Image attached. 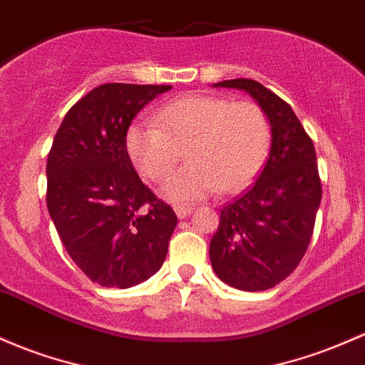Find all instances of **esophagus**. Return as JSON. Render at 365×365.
Instances as JSON below:
<instances>
[{
	"label": "esophagus",
	"mask_w": 365,
	"mask_h": 365,
	"mask_svg": "<svg viewBox=\"0 0 365 365\" xmlns=\"http://www.w3.org/2000/svg\"><path fill=\"white\" fill-rule=\"evenodd\" d=\"M175 213L178 218H187L192 213V207L190 206H183V204H176L175 206Z\"/></svg>",
	"instance_id": "esophagus-1"
}]
</instances>
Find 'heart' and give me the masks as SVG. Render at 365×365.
I'll list each match as a JSON object with an SVG mask.
<instances>
[{"label":"heart","mask_w":365,"mask_h":365,"mask_svg":"<svg viewBox=\"0 0 365 365\" xmlns=\"http://www.w3.org/2000/svg\"><path fill=\"white\" fill-rule=\"evenodd\" d=\"M124 142L133 166L150 182L166 178L185 149L189 164L166 180L163 194L192 202L241 190L255 178L270 145V123L250 100L185 95L159 107L154 123L131 124Z\"/></svg>","instance_id":"heart-1"}]
</instances>
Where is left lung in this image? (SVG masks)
Masks as SVG:
<instances>
[{
  "label": "left lung",
  "instance_id": "8db88e82",
  "mask_svg": "<svg viewBox=\"0 0 365 365\" xmlns=\"http://www.w3.org/2000/svg\"><path fill=\"white\" fill-rule=\"evenodd\" d=\"M215 86L247 91L265 110L272 142L256 182L220 210L210 259L228 286L265 291L291 275L308 250L322 199L317 155L294 110L274 91L253 79Z\"/></svg>",
  "mask_w": 365,
  "mask_h": 365
}]
</instances>
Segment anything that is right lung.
Instances as JSON below:
<instances>
[{
  "label": "right lung",
  "instance_id": "right-lung-1",
  "mask_svg": "<svg viewBox=\"0 0 365 365\" xmlns=\"http://www.w3.org/2000/svg\"><path fill=\"white\" fill-rule=\"evenodd\" d=\"M168 90L93 88L67 112L48 152V211L76 265L102 287L137 286L166 258L176 215L140 180L124 138L135 115Z\"/></svg>",
  "mask_w": 365,
  "mask_h": 365
}]
</instances>
